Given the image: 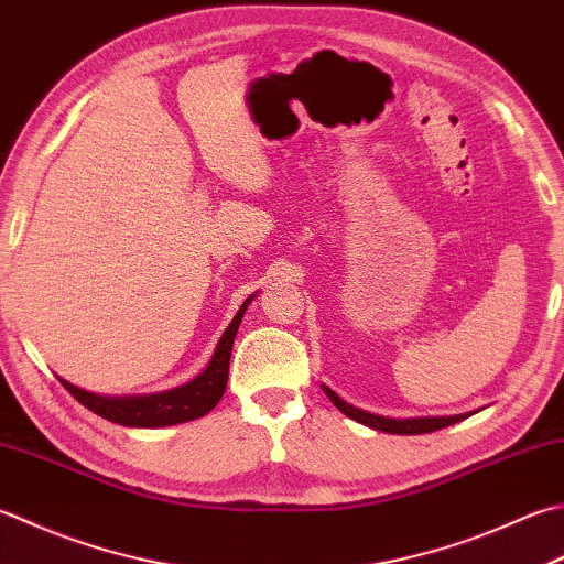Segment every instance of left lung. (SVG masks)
<instances>
[{
    "mask_svg": "<svg viewBox=\"0 0 564 564\" xmlns=\"http://www.w3.org/2000/svg\"><path fill=\"white\" fill-rule=\"evenodd\" d=\"M323 391L327 393V399L333 401L341 413L351 421H357L367 427L373 430H381V433H393V435H423V433H435V430H443L447 425H455L459 421H465L469 417V413H462V415H437V417H405V421H395V417H383V415H373L367 411H359V408L349 405L347 401H341L339 395L323 386Z\"/></svg>",
    "mask_w": 564,
    "mask_h": 564,
    "instance_id": "8db88e82",
    "label": "left lung"
}]
</instances>
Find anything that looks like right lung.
Segmentation results:
<instances>
[{
    "instance_id": "1",
    "label": "right lung",
    "mask_w": 564,
    "mask_h": 564,
    "mask_svg": "<svg viewBox=\"0 0 564 564\" xmlns=\"http://www.w3.org/2000/svg\"><path fill=\"white\" fill-rule=\"evenodd\" d=\"M249 295L245 305L239 307V313L231 319L225 335L219 337L217 349L213 359L205 367L203 373H197L193 381H187L178 389L161 391V393H149V395H97L90 391L77 389V386L68 383L58 377V381L73 393L75 401H80L87 411L97 413L105 421H112L117 425L127 427H165V425H178L195 421V417L207 415L213 408L223 399L229 379V357H231V345H235L237 329L245 311L251 303Z\"/></svg>"
}]
</instances>
